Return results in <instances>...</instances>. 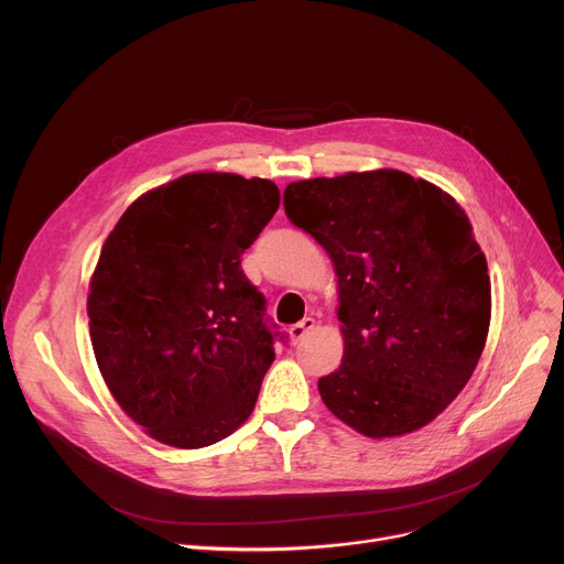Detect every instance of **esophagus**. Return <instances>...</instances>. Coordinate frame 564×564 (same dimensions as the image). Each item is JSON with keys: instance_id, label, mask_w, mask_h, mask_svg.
Wrapping results in <instances>:
<instances>
[{"instance_id": "34e87169", "label": "esophagus", "mask_w": 564, "mask_h": 564, "mask_svg": "<svg viewBox=\"0 0 564 564\" xmlns=\"http://www.w3.org/2000/svg\"><path fill=\"white\" fill-rule=\"evenodd\" d=\"M312 329H316V321L314 318H303L301 323H295V325H291L289 327V339L291 341H301V339H305Z\"/></svg>"}]
</instances>
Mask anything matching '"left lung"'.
<instances>
[{
    "instance_id": "obj_1",
    "label": "left lung",
    "mask_w": 564,
    "mask_h": 564,
    "mask_svg": "<svg viewBox=\"0 0 564 564\" xmlns=\"http://www.w3.org/2000/svg\"><path fill=\"white\" fill-rule=\"evenodd\" d=\"M284 212L337 271L344 357L318 380L325 408L371 440L437 419L487 341L491 284L455 197L380 169L291 182Z\"/></svg>"
}]
</instances>
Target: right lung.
Listing matches in <instances>:
<instances>
[{"mask_svg":"<svg viewBox=\"0 0 564 564\" xmlns=\"http://www.w3.org/2000/svg\"><path fill=\"white\" fill-rule=\"evenodd\" d=\"M280 207L271 180L186 173L131 203L99 252L88 327L120 410L173 448L239 430L275 359L241 252Z\"/></svg>","mask_w":564,"mask_h":564,"instance_id":"1","label":"right lung"}]
</instances>
